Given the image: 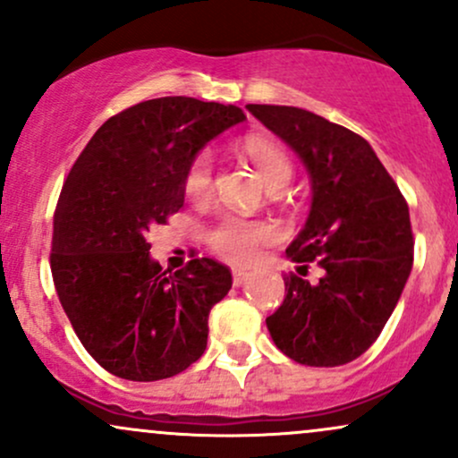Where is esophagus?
Listing matches in <instances>:
<instances>
[{"label":"esophagus","instance_id":"esophagus-1","mask_svg":"<svg viewBox=\"0 0 458 458\" xmlns=\"http://www.w3.org/2000/svg\"><path fill=\"white\" fill-rule=\"evenodd\" d=\"M247 277H250V273L245 269H233V282L234 286H241V284H245Z\"/></svg>","mask_w":458,"mask_h":458}]
</instances>
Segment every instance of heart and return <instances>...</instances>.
I'll return each instance as SVG.
<instances>
[{
  "label": "heart",
  "mask_w": 458,
  "mask_h": 458,
  "mask_svg": "<svg viewBox=\"0 0 458 458\" xmlns=\"http://www.w3.org/2000/svg\"><path fill=\"white\" fill-rule=\"evenodd\" d=\"M241 152L254 163L265 185L271 191L286 187L293 178V163L280 146L269 140L250 138L243 141ZM185 196L193 202H204L213 193V159L208 152H198L189 161L182 176ZM276 225L265 219H247L239 215H225L207 230V245L215 256L233 265H250L259 256L260 247L276 241Z\"/></svg>",
  "instance_id": "b5f03b06"
}]
</instances>
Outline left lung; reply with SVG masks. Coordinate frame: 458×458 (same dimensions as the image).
Segmentation results:
<instances>
[{"label": "left lung", "instance_id": "8db88e82", "mask_svg": "<svg viewBox=\"0 0 458 458\" xmlns=\"http://www.w3.org/2000/svg\"><path fill=\"white\" fill-rule=\"evenodd\" d=\"M312 176V211L286 250L282 306L267 318L277 349L306 366H343L366 353L392 317L413 265L407 199L370 144L346 127L286 105H247ZM321 269L318 283L307 267Z\"/></svg>", "mask_w": 458, "mask_h": 458}]
</instances>
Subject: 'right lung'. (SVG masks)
Here are the masks:
<instances>
[{
    "instance_id": "obj_1",
    "label": "right lung",
    "mask_w": 458,
    "mask_h": 458,
    "mask_svg": "<svg viewBox=\"0 0 458 458\" xmlns=\"http://www.w3.org/2000/svg\"><path fill=\"white\" fill-rule=\"evenodd\" d=\"M243 120L234 105L152 98L112 115L68 172L51 276L83 349L120 379H167L207 349L208 314L233 286L230 269L193 259L163 271L146 233L181 211L196 152Z\"/></svg>"
}]
</instances>
